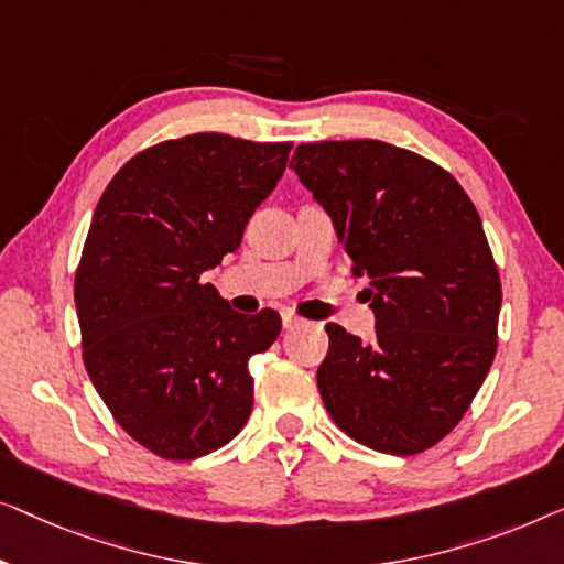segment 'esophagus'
Wrapping results in <instances>:
<instances>
[{"label": "esophagus", "instance_id": "esophagus-1", "mask_svg": "<svg viewBox=\"0 0 564 564\" xmlns=\"http://www.w3.org/2000/svg\"><path fill=\"white\" fill-rule=\"evenodd\" d=\"M301 324H304V319H301L299 314L283 312V327H285V329H296V327H301Z\"/></svg>", "mask_w": 564, "mask_h": 564}]
</instances>
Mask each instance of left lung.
Masks as SVG:
<instances>
[{"mask_svg":"<svg viewBox=\"0 0 564 564\" xmlns=\"http://www.w3.org/2000/svg\"><path fill=\"white\" fill-rule=\"evenodd\" d=\"M291 169L370 279L376 314L370 345L324 327V406L365 447L419 455L459 424L496 358L501 275L480 214L452 173L391 142H304Z\"/></svg>","mask_w":564,"mask_h":564,"instance_id":"1","label":"left lung"}]
</instances>
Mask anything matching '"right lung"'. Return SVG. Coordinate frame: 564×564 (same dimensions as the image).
<instances>
[{
  "label": "right lung",
  "instance_id": "obj_1",
  "mask_svg": "<svg viewBox=\"0 0 564 564\" xmlns=\"http://www.w3.org/2000/svg\"><path fill=\"white\" fill-rule=\"evenodd\" d=\"M291 148L221 132L163 140L94 209L74 281L84 365L115 422L158 457L209 455L248 422V362L281 316L232 312L202 275L240 248Z\"/></svg>",
  "mask_w": 564,
  "mask_h": 564
}]
</instances>
